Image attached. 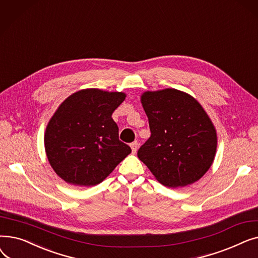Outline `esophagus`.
<instances>
[{
  "instance_id": "esophagus-1",
  "label": "esophagus",
  "mask_w": 258,
  "mask_h": 258,
  "mask_svg": "<svg viewBox=\"0 0 258 258\" xmlns=\"http://www.w3.org/2000/svg\"><path fill=\"white\" fill-rule=\"evenodd\" d=\"M138 142L137 141H134L133 143H131V148H132V152L133 154H136L137 150H138Z\"/></svg>"
}]
</instances>
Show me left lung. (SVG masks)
<instances>
[{
  "instance_id": "obj_1",
  "label": "left lung",
  "mask_w": 258,
  "mask_h": 258,
  "mask_svg": "<svg viewBox=\"0 0 258 258\" xmlns=\"http://www.w3.org/2000/svg\"><path fill=\"white\" fill-rule=\"evenodd\" d=\"M148 118L151 137L138 158L156 180L167 187L199 181L212 165L218 134L201 103L183 91H146L140 97Z\"/></svg>"
}]
</instances>
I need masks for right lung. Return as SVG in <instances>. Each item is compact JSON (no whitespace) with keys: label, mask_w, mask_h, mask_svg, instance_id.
Returning <instances> with one entry per match:
<instances>
[{"label":"right lung","mask_w":258,"mask_h":258,"mask_svg":"<svg viewBox=\"0 0 258 258\" xmlns=\"http://www.w3.org/2000/svg\"><path fill=\"white\" fill-rule=\"evenodd\" d=\"M126 94L100 89H84L67 97L49 120L45 151L58 177L75 186L101 183L131 147L121 142L112 118Z\"/></svg>","instance_id":"obj_1"}]
</instances>
